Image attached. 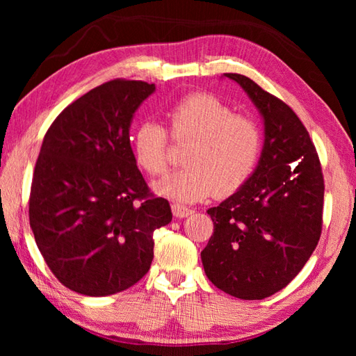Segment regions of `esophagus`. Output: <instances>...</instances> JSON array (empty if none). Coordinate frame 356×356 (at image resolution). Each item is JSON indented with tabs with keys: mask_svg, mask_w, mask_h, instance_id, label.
I'll return each mask as SVG.
<instances>
[{
	"mask_svg": "<svg viewBox=\"0 0 356 356\" xmlns=\"http://www.w3.org/2000/svg\"><path fill=\"white\" fill-rule=\"evenodd\" d=\"M171 209H172L174 217H177V218H185V217L191 216L194 213L193 209L186 208V207H182V205H176V203H174V205L171 207Z\"/></svg>",
	"mask_w": 356,
	"mask_h": 356,
	"instance_id": "1",
	"label": "esophagus"
}]
</instances>
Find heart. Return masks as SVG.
Returning a JSON list of instances; mask_svg holds the SVG:
<instances>
[{"label":"heart","instance_id":"1","mask_svg":"<svg viewBox=\"0 0 356 356\" xmlns=\"http://www.w3.org/2000/svg\"><path fill=\"white\" fill-rule=\"evenodd\" d=\"M172 134L190 140L188 168L171 172L153 185L156 194L193 203L214 193L228 194L251 176L261 153V130L252 118L240 116L213 95L185 97L168 113ZM134 161L148 174H162L168 163V133L154 119L136 127L131 138Z\"/></svg>","mask_w":356,"mask_h":356}]
</instances>
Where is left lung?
<instances>
[{"instance_id":"obj_1","label":"left lung","mask_w":356,"mask_h":356,"mask_svg":"<svg viewBox=\"0 0 356 356\" xmlns=\"http://www.w3.org/2000/svg\"><path fill=\"white\" fill-rule=\"evenodd\" d=\"M223 76L237 82L259 110L264 140L251 176L208 209L214 234L200 257L218 289L263 300L289 284L318 245L324 180L298 116L243 74Z\"/></svg>"}]
</instances>
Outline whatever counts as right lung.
Here are the masks:
<instances>
[{
	"mask_svg": "<svg viewBox=\"0 0 356 356\" xmlns=\"http://www.w3.org/2000/svg\"><path fill=\"white\" fill-rule=\"evenodd\" d=\"M154 84L115 79L70 104L45 133L29 202L30 228L69 289L107 297L136 284L172 218L136 165L130 127Z\"/></svg>",
	"mask_w": 356,
	"mask_h": 356,
	"instance_id": "add662e5",
	"label": "right lung"
}]
</instances>
